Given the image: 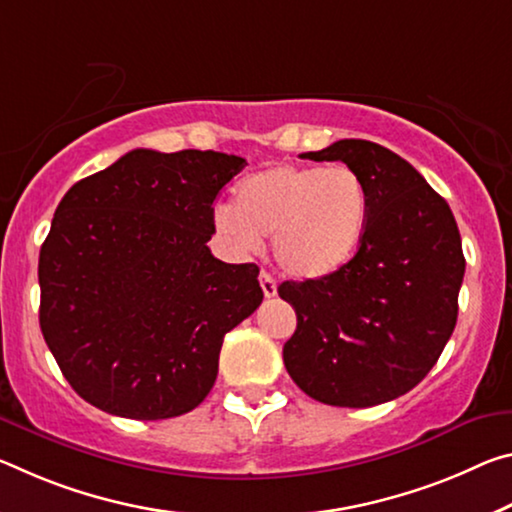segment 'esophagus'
<instances>
[{
	"mask_svg": "<svg viewBox=\"0 0 512 512\" xmlns=\"http://www.w3.org/2000/svg\"><path fill=\"white\" fill-rule=\"evenodd\" d=\"M259 285H262V291L266 298H273L275 294H278V285H275V278L269 271L259 273Z\"/></svg>",
	"mask_w": 512,
	"mask_h": 512,
	"instance_id": "34e87169",
	"label": "esophagus"
}]
</instances>
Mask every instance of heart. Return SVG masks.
Segmentation results:
<instances>
[{"instance_id":"heart-1","label":"heart","mask_w":512,"mask_h":512,"mask_svg":"<svg viewBox=\"0 0 512 512\" xmlns=\"http://www.w3.org/2000/svg\"><path fill=\"white\" fill-rule=\"evenodd\" d=\"M367 216V189L351 168L275 164L241 180L237 205L216 207L214 223L241 253L273 237L282 271L321 280L351 262Z\"/></svg>"}]
</instances>
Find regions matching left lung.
I'll return each mask as SVG.
<instances>
[{
	"instance_id": "8db88e82",
	"label": "left lung",
	"mask_w": 512,
	"mask_h": 512,
	"mask_svg": "<svg viewBox=\"0 0 512 512\" xmlns=\"http://www.w3.org/2000/svg\"><path fill=\"white\" fill-rule=\"evenodd\" d=\"M303 159L344 161L358 173L369 216L344 269L278 287L298 319L282 348L285 367L326 405L399 399L426 378L456 328L465 275L456 218L408 161L378 143L342 139Z\"/></svg>"
}]
</instances>
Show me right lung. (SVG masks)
<instances>
[{"label":"right lung","instance_id":"obj_1","mask_svg":"<svg viewBox=\"0 0 512 512\" xmlns=\"http://www.w3.org/2000/svg\"><path fill=\"white\" fill-rule=\"evenodd\" d=\"M246 159L132 150L63 196L40 248V330L70 387L127 419L205 401L223 337L262 303L255 264L207 241L214 200Z\"/></svg>","mask_w":512,"mask_h":512}]
</instances>
